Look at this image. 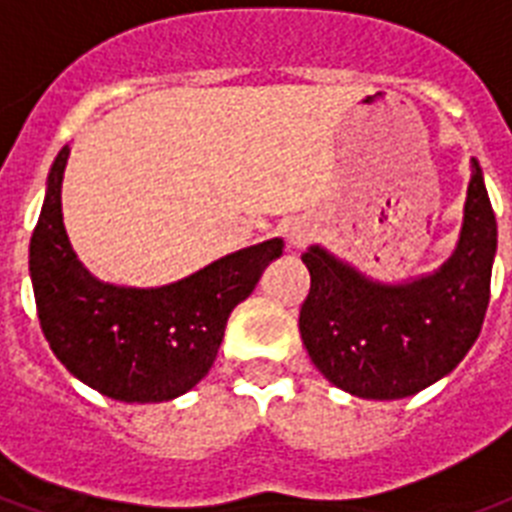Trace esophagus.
Instances as JSON below:
<instances>
[{"label": "esophagus", "instance_id": "34e87169", "mask_svg": "<svg viewBox=\"0 0 512 512\" xmlns=\"http://www.w3.org/2000/svg\"><path fill=\"white\" fill-rule=\"evenodd\" d=\"M312 236H315V223H309L307 218H296L286 229V239H289L291 247H304Z\"/></svg>", "mask_w": 512, "mask_h": 512}]
</instances>
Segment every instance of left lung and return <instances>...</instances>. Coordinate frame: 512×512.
Masks as SVG:
<instances>
[{"label":"left lung","mask_w":512,"mask_h":512,"mask_svg":"<svg viewBox=\"0 0 512 512\" xmlns=\"http://www.w3.org/2000/svg\"><path fill=\"white\" fill-rule=\"evenodd\" d=\"M497 252V221L482 166L471 158L461 234L440 268L388 283L307 247L309 294L299 333L309 359L336 388L398 401L450 375L482 330Z\"/></svg>","instance_id":"left-lung-1"}]
</instances>
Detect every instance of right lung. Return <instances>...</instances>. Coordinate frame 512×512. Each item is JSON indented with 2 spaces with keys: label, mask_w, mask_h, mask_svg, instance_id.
<instances>
[{
  "label": "right lung",
  "mask_w": 512,
  "mask_h": 512,
  "mask_svg": "<svg viewBox=\"0 0 512 512\" xmlns=\"http://www.w3.org/2000/svg\"><path fill=\"white\" fill-rule=\"evenodd\" d=\"M70 145L59 150L30 236V281L51 351L70 375L106 398L161 403L208 375L231 309L283 255V239L252 244L166 286H117L80 263L62 218Z\"/></svg>",
  "instance_id": "add662e5"
}]
</instances>
